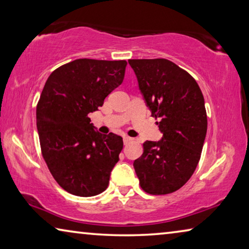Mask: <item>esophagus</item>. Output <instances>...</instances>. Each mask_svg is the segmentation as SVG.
Returning a JSON list of instances; mask_svg holds the SVG:
<instances>
[{
    "label": "esophagus",
    "mask_w": 249,
    "mask_h": 249,
    "mask_svg": "<svg viewBox=\"0 0 249 249\" xmlns=\"http://www.w3.org/2000/svg\"><path fill=\"white\" fill-rule=\"evenodd\" d=\"M123 142H124V145H128L129 142H133V138L132 137H128V136H125L123 138Z\"/></svg>",
    "instance_id": "obj_1"
}]
</instances>
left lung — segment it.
Listing matches in <instances>:
<instances>
[{"label":"left lung","instance_id":"left-lung-1","mask_svg":"<svg viewBox=\"0 0 249 249\" xmlns=\"http://www.w3.org/2000/svg\"><path fill=\"white\" fill-rule=\"evenodd\" d=\"M138 87L162 138L146 141L134 161L142 190L168 195L191 178L203 148L208 117L200 87L187 71L167 59H129Z\"/></svg>","mask_w":249,"mask_h":249}]
</instances>
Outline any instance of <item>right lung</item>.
<instances>
[{"mask_svg": "<svg viewBox=\"0 0 249 249\" xmlns=\"http://www.w3.org/2000/svg\"><path fill=\"white\" fill-rule=\"evenodd\" d=\"M125 60L77 59L49 75L36 108L41 154L58 184L71 195L93 196L107 188L123 138L96 132L89 113L124 80Z\"/></svg>", "mask_w": 249, "mask_h": 249, "instance_id": "right-lung-1", "label": "right lung"}]
</instances>
